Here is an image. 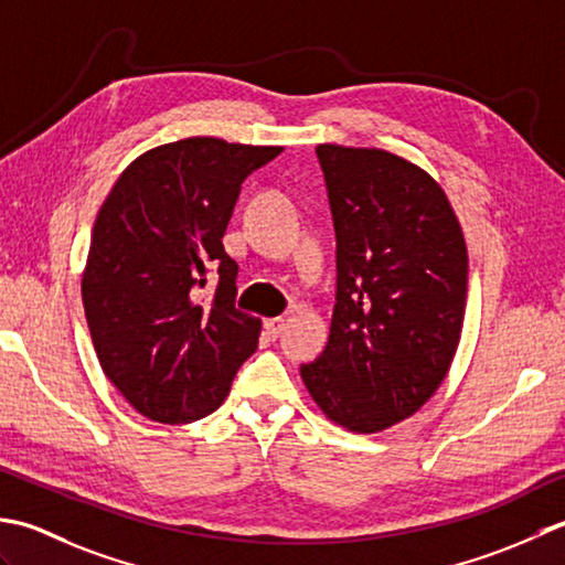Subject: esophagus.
I'll return each instance as SVG.
<instances>
[{
	"mask_svg": "<svg viewBox=\"0 0 565 565\" xmlns=\"http://www.w3.org/2000/svg\"><path fill=\"white\" fill-rule=\"evenodd\" d=\"M263 329H266V333L270 339H278L280 331L285 329V319L282 317H275V319H266L263 321Z\"/></svg>",
	"mask_w": 565,
	"mask_h": 565,
	"instance_id": "esophagus-1",
	"label": "esophagus"
}]
</instances>
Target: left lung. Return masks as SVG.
<instances>
[{"instance_id":"1","label":"left lung","mask_w":565,"mask_h":565,"mask_svg":"<svg viewBox=\"0 0 565 565\" xmlns=\"http://www.w3.org/2000/svg\"><path fill=\"white\" fill-rule=\"evenodd\" d=\"M337 232L329 343L299 367L341 427L383 431L427 402L466 315L468 250L444 190L377 148L317 146Z\"/></svg>"}]
</instances>
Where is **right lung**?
Masks as SVG:
<instances>
[{
  "label": "right lung",
  "instance_id": "1",
  "mask_svg": "<svg viewBox=\"0 0 565 565\" xmlns=\"http://www.w3.org/2000/svg\"><path fill=\"white\" fill-rule=\"evenodd\" d=\"M278 146L185 138L138 156L92 228L83 305L102 371L143 417L212 414L258 349L260 319L236 309L238 263L224 232L241 182ZM217 290L200 298L205 275Z\"/></svg>",
  "mask_w": 565,
  "mask_h": 565
}]
</instances>
